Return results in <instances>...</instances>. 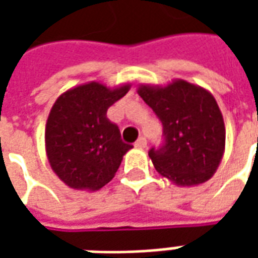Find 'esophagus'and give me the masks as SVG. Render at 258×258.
Returning <instances> with one entry per match:
<instances>
[{
    "instance_id": "esophagus-1",
    "label": "esophagus",
    "mask_w": 258,
    "mask_h": 258,
    "mask_svg": "<svg viewBox=\"0 0 258 258\" xmlns=\"http://www.w3.org/2000/svg\"><path fill=\"white\" fill-rule=\"evenodd\" d=\"M135 146H137V148H140V149H144V148H146L145 138H144V137L138 138V140H137V142H135Z\"/></svg>"
}]
</instances>
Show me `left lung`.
<instances>
[{
    "label": "left lung",
    "instance_id": "8db88e82",
    "mask_svg": "<svg viewBox=\"0 0 258 258\" xmlns=\"http://www.w3.org/2000/svg\"><path fill=\"white\" fill-rule=\"evenodd\" d=\"M137 92L163 124V145L149 151L157 173L178 186L209 181L225 151V125L214 96L185 80L142 84Z\"/></svg>",
    "mask_w": 258,
    "mask_h": 258
}]
</instances>
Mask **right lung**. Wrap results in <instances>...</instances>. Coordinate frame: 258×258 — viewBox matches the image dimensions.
Masks as SVG:
<instances>
[{
	"label": "right lung",
	"mask_w": 258,
	"mask_h": 258,
	"mask_svg": "<svg viewBox=\"0 0 258 258\" xmlns=\"http://www.w3.org/2000/svg\"><path fill=\"white\" fill-rule=\"evenodd\" d=\"M130 84L109 88L91 81L70 88L53 103L45 125V151L53 173L80 190H99L112 181L123 156L133 148L106 117Z\"/></svg>",
	"instance_id": "1"
}]
</instances>
